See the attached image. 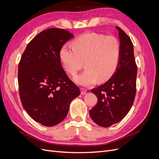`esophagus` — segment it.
<instances>
[{"label":"esophagus","instance_id":"1","mask_svg":"<svg viewBox=\"0 0 159 159\" xmlns=\"http://www.w3.org/2000/svg\"><path fill=\"white\" fill-rule=\"evenodd\" d=\"M80 90H81V95H85L86 93V92H87V89L84 88H81Z\"/></svg>","mask_w":159,"mask_h":159}]
</instances>
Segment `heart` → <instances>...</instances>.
<instances>
[{
	"label": "heart",
	"instance_id": "heart-1",
	"mask_svg": "<svg viewBox=\"0 0 159 159\" xmlns=\"http://www.w3.org/2000/svg\"><path fill=\"white\" fill-rule=\"evenodd\" d=\"M73 48H61L60 57L65 70L75 75L85 66L82 74L75 77L80 85L89 86L98 80L107 81L116 71L121 57V44L116 37L102 34L88 32L73 41Z\"/></svg>",
	"mask_w": 159,
	"mask_h": 159
}]
</instances>
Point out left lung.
<instances>
[{"instance_id":"1","label":"left lung","mask_w":159,"mask_h":159,"mask_svg":"<svg viewBox=\"0 0 159 159\" xmlns=\"http://www.w3.org/2000/svg\"><path fill=\"white\" fill-rule=\"evenodd\" d=\"M117 28L121 52L116 71L107 82L91 90L98 101L89 111L90 117L103 127H109L121 121L131 109L136 95L137 66L133 44L125 32Z\"/></svg>"}]
</instances>
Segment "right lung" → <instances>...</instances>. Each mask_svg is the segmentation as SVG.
<instances>
[{
    "mask_svg": "<svg viewBox=\"0 0 159 159\" xmlns=\"http://www.w3.org/2000/svg\"><path fill=\"white\" fill-rule=\"evenodd\" d=\"M74 35L49 28L28 43L18 64L19 95L23 107L36 122L47 127L60 123L68 115L79 88L62 68L61 48Z\"/></svg>",
    "mask_w": 159,
    "mask_h": 159,
    "instance_id": "right-lung-1",
    "label": "right lung"
}]
</instances>
